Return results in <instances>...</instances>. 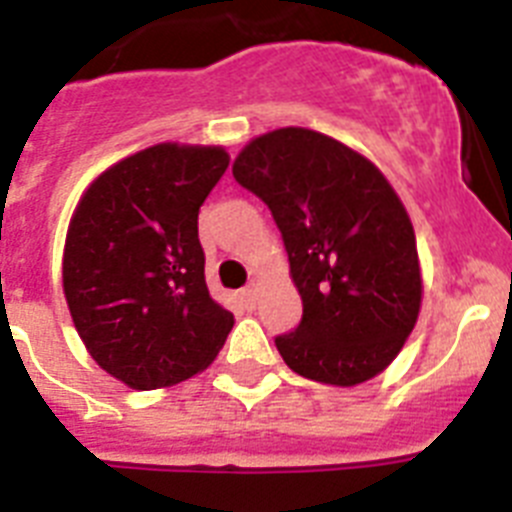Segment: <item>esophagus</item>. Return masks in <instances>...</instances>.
I'll return each instance as SVG.
<instances>
[{
    "mask_svg": "<svg viewBox=\"0 0 512 512\" xmlns=\"http://www.w3.org/2000/svg\"><path fill=\"white\" fill-rule=\"evenodd\" d=\"M242 302L247 304V307H255L257 302V286L252 283V286H247V289H242Z\"/></svg>",
    "mask_w": 512,
    "mask_h": 512,
    "instance_id": "34e87169",
    "label": "esophagus"
}]
</instances>
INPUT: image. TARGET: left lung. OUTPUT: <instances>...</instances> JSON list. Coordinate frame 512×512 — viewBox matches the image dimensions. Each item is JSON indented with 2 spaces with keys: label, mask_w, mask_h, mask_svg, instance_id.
I'll list each match as a JSON object with an SVG mask.
<instances>
[{
  "label": "left lung",
  "mask_w": 512,
  "mask_h": 512,
  "mask_svg": "<svg viewBox=\"0 0 512 512\" xmlns=\"http://www.w3.org/2000/svg\"><path fill=\"white\" fill-rule=\"evenodd\" d=\"M231 171L273 213L302 296V322L276 336L283 362L343 388L380 375L422 307L414 226L388 179L304 127L255 137Z\"/></svg>",
  "instance_id": "1"
}]
</instances>
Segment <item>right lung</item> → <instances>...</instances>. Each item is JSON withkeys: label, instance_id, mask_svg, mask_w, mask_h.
<instances>
[{"label": "right lung", "instance_id": "1", "mask_svg": "<svg viewBox=\"0 0 512 512\" xmlns=\"http://www.w3.org/2000/svg\"><path fill=\"white\" fill-rule=\"evenodd\" d=\"M229 166L223 148L161 143L85 190L67 231L62 281L98 367L135 390L203 372L234 328L210 296L197 213Z\"/></svg>", "mask_w": 512, "mask_h": 512}]
</instances>
